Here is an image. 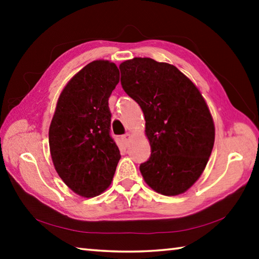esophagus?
Segmentation results:
<instances>
[{
  "mask_svg": "<svg viewBox=\"0 0 259 259\" xmlns=\"http://www.w3.org/2000/svg\"><path fill=\"white\" fill-rule=\"evenodd\" d=\"M130 138H131V135L130 134H125L122 136V142H123L125 145H128L129 142H130Z\"/></svg>",
  "mask_w": 259,
  "mask_h": 259,
  "instance_id": "esophagus-1",
  "label": "esophagus"
}]
</instances>
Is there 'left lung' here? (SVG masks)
<instances>
[{
    "mask_svg": "<svg viewBox=\"0 0 259 259\" xmlns=\"http://www.w3.org/2000/svg\"><path fill=\"white\" fill-rule=\"evenodd\" d=\"M121 84L145 116L151 156L140 164L144 181L166 196L186 192L202 175L214 143L209 107L194 83L168 63L152 58L120 65Z\"/></svg>",
    "mask_w": 259,
    "mask_h": 259,
    "instance_id": "1",
    "label": "left lung"
}]
</instances>
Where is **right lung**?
Returning a JSON list of instances; mask_svg holds the SVG:
<instances>
[{
	"instance_id": "obj_1",
	"label": "right lung",
	"mask_w": 259,
	"mask_h": 259,
	"mask_svg": "<svg viewBox=\"0 0 259 259\" xmlns=\"http://www.w3.org/2000/svg\"><path fill=\"white\" fill-rule=\"evenodd\" d=\"M120 81L119 68L95 60L77 72L61 91L49 128L55 169L83 198H94L111 185L121 159L109 135L108 98Z\"/></svg>"
}]
</instances>
